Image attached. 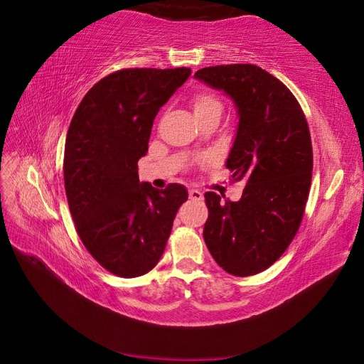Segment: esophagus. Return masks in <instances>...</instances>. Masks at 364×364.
Segmentation results:
<instances>
[{
	"label": "esophagus",
	"mask_w": 364,
	"mask_h": 364,
	"mask_svg": "<svg viewBox=\"0 0 364 364\" xmlns=\"http://www.w3.org/2000/svg\"><path fill=\"white\" fill-rule=\"evenodd\" d=\"M189 198L191 200H196V201H201L203 200V193L197 189H191L189 191Z\"/></svg>",
	"instance_id": "34e87169"
}]
</instances>
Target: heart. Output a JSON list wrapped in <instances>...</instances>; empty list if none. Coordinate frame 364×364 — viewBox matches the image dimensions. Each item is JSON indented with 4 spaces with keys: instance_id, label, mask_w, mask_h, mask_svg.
Instances as JSON below:
<instances>
[{
    "instance_id": "heart-1",
    "label": "heart",
    "mask_w": 364,
    "mask_h": 364,
    "mask_svg": "<svg viewBox=\"0 0 364 364\" xmlns=\"http://www.w3.org/2000/svg\"><path fill=\"white\" fill-rule=\"evenodd\" d=\"M192 107H193V113H206V112H218L222 113L223 104L222 100L215 97L210 92H201V95L196 96L192 100Z\"/></svg>"
}]
</instances>
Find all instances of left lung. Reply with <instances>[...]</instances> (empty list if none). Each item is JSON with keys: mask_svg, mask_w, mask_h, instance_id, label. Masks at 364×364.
Wrapping results in <instances>:
<instances>
[{"mask_svg": "<svg viewBox=\"0 0 364 364\" xmlns=\"http://www.w3.org/2000/svg\"><path fill=\"white\" fill-rule=\"evenodd\" d=\"M193 77L223 91L237 108L226 167L247 184L239 201L205 193L203 237L226 273L257 274L289 248L306 209L314 168L306 116L291 91L256 65L209 66Z\"/></svg>", "mask_w": 364, "mask_h": 364, "instance_id": "8db88e82", "label": "left lung"}]
</instances>
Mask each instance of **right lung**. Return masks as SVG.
I'll return each mask as SVG.
<instances>
[{
    "instance_id": "right-lung-1",
    "label": "right lung",
    "mask_w": 364,
    "mask_h": 364,
    "mask_svg": "<svg viewBox=\"0 0 364 364\" xmlns=\"http://www.w3.org/2000/svg\"><path fill=\"white\" fill-rule=\"evenodd\" d=\"M189 75V68L116 71L87 92L68 129L63 176L75 230L116 276L138 277L158 264L188 200L183 184L141 183L138 161L159 108Z\"/></svg>"
}]
</instances>
